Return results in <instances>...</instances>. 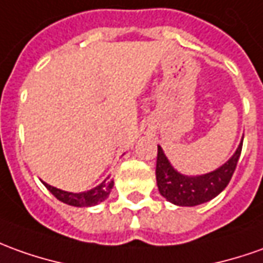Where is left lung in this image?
Returning a JSON list of instances; mask_svg holds the SVG:
<instances>
[{"mask_svg":"<svg viewBox=\"0 0 263 263\" xmlns=\"http://www.w3.org/2000/svg\"><path fill=\"white\" fill-rule=\"evenodd\" d=\"M242 152V143L231 159L220 166L202 176H183L172 167L160 146H157L156 162V180L163 197L179 206H196L218 196L231 182L236 169L239 156Z\"/></svg>","mask_w":263,"mask_h":263,"instance_id":"obj_1","label":"left lung"}]
</instances>
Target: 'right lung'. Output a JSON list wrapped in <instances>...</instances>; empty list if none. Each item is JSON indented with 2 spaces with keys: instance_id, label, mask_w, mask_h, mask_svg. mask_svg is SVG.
<instances>
[{
  "instance_id": "right-lung-1",
  "label": "right lung",
  "mask_w": 263,
  "mask_h": 263,
  "mask_svg": "<svg viewBox=\"0 0 263 263\" xmlns=\"http://www.w3.org/2000/svg\"><path fill=\"white\" fill-rule=\"evenodd\" d=\"M44 183V182H43ZM113 180H104L103 183L96 186L94 189L87 190V192H81V193H71V192H64V190L52 187L50 184L44 183L47 189L51 192L54 196L59 199L60 202L71 206H77V208H87V206H93L106 200L110 195V192L113 189Z\"/></svg>"
}]
</instances>
